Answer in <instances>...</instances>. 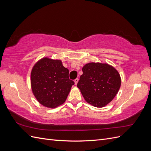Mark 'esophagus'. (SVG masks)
Masks as SVG:
<instances>
[{
	"instance_id": "34e87169",
	"label": "esophagus",
	"mask_w": 151,
	"mask_h": 151,
	"mask_svg": "<svg viewBox=\"0 0 151 151\" xmlns=\"http://www.w3.org/2000/svg\"><path fill=\"white\" fill-rule=\"evenodd\" d=\"M78 81H79V79H78V78H76V79L74 80V83H75V84H76V85H77V83H78Z\"/></svg>"
}]
</instances>
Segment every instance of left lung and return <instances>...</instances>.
<instances>
[{
  "label": "left lung",
  "mask_w": 151,
  "mask_h": 151,
  "mask_svg": "<svg viewBox=\"0 0 151 151\" xmlns=\"http://www.w3.org/2000/svg\"><path fill=\"white\" fill-rule=\"evenodd\" d=\"M83 72L77 86L86 101L98 108L111 101L121 85L115 68L106 63H89L83 67Z\"/></svg>",
  "instance_id": "left-lung-1"
}]
</instances>
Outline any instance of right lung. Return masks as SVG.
<instances>
[{"label":"right lung","instance_id":"right-lung-1","mask_svg":"<svg viewBox=\"0 0 151 151\" xmlns=\"http://www.w3.org/2000/svg\"><path fill=\"white\" fill-rule=\"evenodd\" d=\"M60 60L44 58L36 63L31 74L33 93L40 103L55 108L65 101L74 82Z\"/></svg>","mask_w":151,"mask_h":151}]
</instances>
